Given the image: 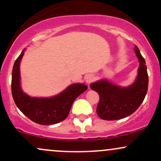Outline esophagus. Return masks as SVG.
I'll return each mask as SVG.
<instances>
[{
    "label": "esophagus",
    "mask_w": 161,
    "mask_h": 161,
    "mask_svg": "<svg viewBox=\"0 0 161 161\" xmlns=\"http://www.w3.org/2000/svg\"><path fill=\"white\" fill-rule=\"evenodd\" d=\"M85 79H86V82L89 84V83L92 82L94 80H95V76H94V75L92 74H88V75H86V77H85Z\"/></svg>",
    "instance_id": "obj_1"
}]
</instances>
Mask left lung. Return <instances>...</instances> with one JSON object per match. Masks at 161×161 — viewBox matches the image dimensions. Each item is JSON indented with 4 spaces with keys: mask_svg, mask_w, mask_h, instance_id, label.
<instances>
[{
    "mask_svg": "<svg viewBox=\"0 0 161 161\" xmlns=\"http://www.w3.org/2000/svg\"><path fill=\"white\" fill-rule=\"evenodd\" d=\"M139 60L138 76L132 86L120 88L106 80L92 83L91 88L99 95L97 114L105 120H116L133 114L143 102L148 87V75L144 57L137 46L135 47Z\"/></svg>",
    "mask_w": 161,
    "mask_h": 161,
    "instance_id": "obj_1",
    "label": "left lung"
}]
</instances>
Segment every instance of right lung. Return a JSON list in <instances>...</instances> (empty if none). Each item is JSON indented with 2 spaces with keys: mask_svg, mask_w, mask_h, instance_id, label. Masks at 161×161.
Instances as JSON below:
<instances>
[{
  "mask_svg": "<svg viewBox=\"0 0 161 161\" xmlns=\"http://www.w3.org/2000/svg\"><path fill=\"white\" fill-rule=\"evenodd\" d=\"M24 51L18 57L12 71L11 90L14 102L22 113L40 125L60 123L69 115L73 103L88 88L84 84H73L60 95L50 98H36L28 96L19 86V64Z\"/></svg>",
  "mask_w": 161,
  "mask_h": 161,
  "instance_id": "add662e5",
  "label": "right lung"
}]
</instances>
